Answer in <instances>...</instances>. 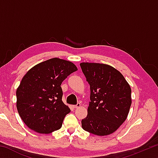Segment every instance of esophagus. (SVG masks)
Masks as SVG:
<instances>
[{"label": "esophagus", "instance_id": "esophagus-1", "mask_svg": "<svg viewBox=\"0 0 158 158\" xmlns=\"http://www.w3.org/2000/svg\"><path fill=\"white\" fill-rule=\"evenodd\" d=\"M80 106H81V104H80V103H77L76 105H73V108L76 109V108H78V107H79Z\"/></svg>", "mask_w": 158, "mask_h": 158}]
</instances>
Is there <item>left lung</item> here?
Segmentation results:
<instances>
[{"label":"left lung","mask_w":158,"mask_h":158,"mask_svg":"<svg viewBox=\"0 0 158 158\" xmlns=\"http://www.w3.org/2000/svg\"><path fill=\"white\" fill-rule=\"evenodd\" d=\"M80 66L90 90L82 128L93 135H110L127 118L132 104L131 88L123 74L110 65L81 63Z\"/></svg>","instance_id":"1"}]
</instances>
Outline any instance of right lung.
Returning a JSON list of instances; mask_svg holds the SVG:
<instances>
[{"label": "right lung", "mask_w": 158, "mask_h": 158, "mask_svg": "<svg viewBox=\"0 0 158 158\" xmlns=\"http://www.w3.org/2000/svg\"><path fill=\"white\" fill-rule=\"evenodd\" d=\"M77 70L70 61L53 58L35 65L23 76L16 92L17 108L30 129L49 134L62 127L70 109L63 102L60 85Z\"/></svg>", "instance_id": "right-lung-1"}]
</instances>
